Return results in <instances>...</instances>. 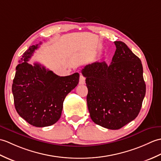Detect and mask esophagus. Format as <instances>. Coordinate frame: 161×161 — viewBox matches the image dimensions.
Returning <instances> with one entry per match:
<instances>
[{
	"mask_svg": "<svg viewBox=\"0 0 161 161\" xmlns=\"http://www.w3.org/2000/svg\"><path fill=\"white\" fill-rule=\"evenodd\" d=\"M85 83V78L82 74H80L79 84L80 85H84Z\"/></svg>",
	"mask_w": 161,
	"mask_h": 161,
	"instance_id": "1",
	"label": "esophagus"
}]
</instances>
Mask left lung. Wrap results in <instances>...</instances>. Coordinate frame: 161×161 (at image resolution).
Returning a JSON list of instances; mask_svg holds the SVG:
<instances>
[{
    "label": "left lung",
    "mask_w": 161,
    "mask_h": 161,
    "mask_svg": "<svg viewBox=\"0 0 161 161\" xmlns=\"http://www.w3.org/2000/svg\"><path fill=\"white\" fill-rule=\"evenodd\" d=\"M112 63L95 62L85 66L87 103L94 122L119 130L134 120L142 107L146 85L141 60L122 41H115Z\"/></svg>",
    "instance_id": "left-lung-1"
}]
</instances>
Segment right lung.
Returning <instances> with one entry per match:
<instances>
[{
    "instance_id": "right-lung-1",
    "label": "right lung",
    "mask_w": 161,
    "mask_h": 161,
    "mask_svg": "<svg viewBox=\"0 0 161 161\" xmlns=\"http://www.w3.org/2000/svg\"><path fill=\"white\" fill-rule=\"evenodd\" d=\"M38 45L30 46L19 60L13 80L12 93L19 116L31 125L43 127L59 120L64 100L77 86L79 74L59 76L41 64L31 65L28 63Z\"/></svg>"
}]
</instances>
